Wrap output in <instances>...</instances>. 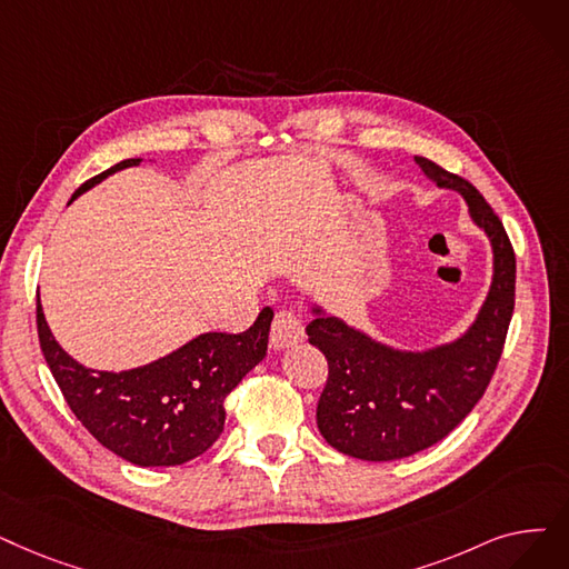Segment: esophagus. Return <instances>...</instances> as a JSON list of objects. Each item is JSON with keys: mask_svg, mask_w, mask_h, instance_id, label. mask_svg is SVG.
<instances>
[{"mask_svg": "<svg viewBox=\"0 0 569 569\" xmlns=\"http://www.w3.org/2000/svg\"><path fill=\"white\" fill-rule=\"evenodd\" d=\"M305 339V323L292 311H277L274 323L269 332V346L274 351H283L288 346L300 343Z\"/></svg>", "mask_w": 569, "mask_h": 569, "instance_id": "obj_1", "label": "esophagus"}]
</instances>
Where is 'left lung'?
<instances>
[{"label":"left lung","instance_id":"1","mask_svg":"<svg viewBox=\"0 0 569 569\" xmlns=\"http://www.w3.org/2000/svg\"><path fill=\"white\" fill-rule=\"evenodd\" d=\"M437 188L456 190L492 249L486 300L460 337L409 351L375 339L343 318L311 305L309 343L328 358L316 423L337 451L360 460H400L441 441L483 398L496 372L513 313L516 258L509 237L481 192L465 179L416 156Z\"/></svg>","mask_w":569,"mask_h":569}]
</instances>
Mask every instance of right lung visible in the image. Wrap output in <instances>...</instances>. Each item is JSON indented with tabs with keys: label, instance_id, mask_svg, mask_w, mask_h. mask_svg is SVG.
<instances>
[{
	"label": "right lung",
	"instance_id": "1",
	"mask_svg": "<svg viewBox=\"0 0 569 569\" xmlns=\"http://www.w3.org/2000/svg\"><path fill=\"white\" fill-rule=\"evenodd\" d=\"M130 158L86 181L71 202L120 169ZM271 309L241 332L197 335L153 362L107 372L73 360L46 323L37 300V330L43 358L64 400L83 428L116 456L139 467H171L202 456L226 426V398L267 356Z\"/></svg>",
	"mask_w": 569,
	"mask_h": 569
}]
</instances>
